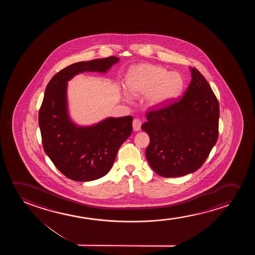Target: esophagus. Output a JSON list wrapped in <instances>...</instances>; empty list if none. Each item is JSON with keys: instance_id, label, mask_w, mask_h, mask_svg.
<instances>
[{"instance_id": "obj_1", "label": "esophagus", "mask_w": 255, "mask_h": 255, "mask_svg": "<svg viewBox=\"0 0 255 255\" xmlns=\"http://www.w3.org/2000/svg\"><path fill=\"white\" fill-rule=\"evenodd\" d=\"M141 126H142V122L140 121V119H135L133 120V129H134L135 131H138V130H140V129H141Z\"/></svg>"}]
</instances>
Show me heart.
Instances as JSON below:
<instances>
[{
    "label": "heart",
    "mask_w": 255,
    "mask_h": 255,
    "mask_svg": "<svg viewBox=\"0 0 255 255\" xmlns=\"http://www.w3.org/2000/svg\"><path fill=\"white\" fill-rule=\"evenodd\" d=\"M185 81L178 72H168L163 67L139 64L133 67L126 77V88L133 95L144 94L150 108H161L181 95ZM125 98L129 96L125 93Z\"/></svg>",
    "instance_id": "obj_1"
}]
</instances>
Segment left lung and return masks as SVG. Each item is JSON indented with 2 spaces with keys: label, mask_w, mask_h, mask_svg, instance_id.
Segmentation results:
<instances>
[{
  "label": "left lung",
  "mask_w": 255,
  "mask_h": 255,
  "mask_svg": "<svg viewBox=\"0 0 255 255\" xmlns=\"http://www.w3.org/2000/svg\"><path fill=\"white\" fill-rule=\"evenodd\" d=\"M190 70L192 80L184 97L164 108L148 112L147 121L141 126L150 136L147 161L164 178L197 171L218 139L219 102L202 74L195 68Z\"/></svg>",
  "instance_id": "8db88e82"
}]
</instances>
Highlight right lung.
I'll list each match as a JSON object with an SVG mask.
<instances>
[{"label":"right lung","mask_w":255,"mask_h":255,"mask_svg":"<svg viewBox=\"0 0 255 255\" xmlns=\"http://www.w3.org/2000/svg\"><path fill=\"white\" fill-rule=\"evenodd\" d=\"M119 57L73 63L56 73L46 87L39 111V126L45 153L67 178L96 180L108 173L119 147L132 132V117L108 118L91 126H78L68 111V82L84 71L107 72Z\"/></svg>","instance_id":"right-lung-1"}]
</instances>
